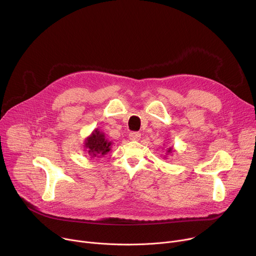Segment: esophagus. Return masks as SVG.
<instances>
[{
  "instance_id": "1",
  "label": "esophagus",
  "mask_w": 256,
  "mask_h": 256,
  "mask_svg": "<svg viewBox=\"0 0 256 256\" xmlns=\"http://www.w3.org/2000/svg\"><path fill=\"white\" fill-rule=\"evenodd\" d=\"M140 138V134L138 132H132L130 134V140H138Z\"/></svg>"
}]
</instances>
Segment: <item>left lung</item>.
<instances>
[{"label": "left lung", "mask_w": 256, "mask_h": 256, "mask_svg": "<svg viewBox=\"0 0 256 256\" xmlns=\"http://www.w3.org/2000/svg\"><path fill=\"white\" fill-rule=\"evenodd\" d=\"M171 152V148H169V150H168V153H170Z\"/></svg>", "instance_id": "8db88e82"}]
</instances>
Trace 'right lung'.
Listing matches in <instances>:
<instances>
[{
	"instance_id": "1",
	"label": "right lung",
	"mask_w": 256,
	"mask_h": 256,
	"mask_svg": "<svg viewBox=\"0 0 256 256\" xmlns=\"http://www.w3.org/2000/svg\"><path fill=\"white\" fill-rule=\"evenodd\" d=\"M110 144L112 142H107L105 140L104 134L100 132L98 130H94V132L87 138L86 140V148L88 149V153L92 157H98V156H103L106 153L110 151Z\"/></svg>"
}]
</instances>
